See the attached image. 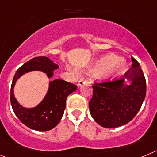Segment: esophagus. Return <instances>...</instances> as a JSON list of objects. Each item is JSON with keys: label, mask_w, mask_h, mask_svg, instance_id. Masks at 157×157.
<instances>
[{"label": "esophagus", "mask_w": 157, "mask_h": 157, "mask_svg": "<svg viewBox=\"0 0 157 157\" xmlns=\"http://www.w3.org/2000/svg\"><path fill=\"white\" fill-rule=\"evenodd\" d=\"M84 83H86V80L83 78L80 79V80H79L78 83H77V87H80V86L84 84Z\"/></svg>", "instance_id": "1"}]
</instances>
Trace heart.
Here are the masks:
<instances>
[{"mask_svg": "<svg viewBox=\"0 0 157 157\" xmlns=\"http://www.w3.org/2000/svg\"><path fill=\"white\" fill-rule=\"evenodd\" d=\"M92 72H103L102 74L108 79H116L121 77L128 70V64L117 56L106 55L95 62L90 69Z\"/></svg>", "mask_w": 157, "mask_h": 157, "instance_id": "obj_1", "label": "heart"}]
</instances>
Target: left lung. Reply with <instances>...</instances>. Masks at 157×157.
<instances>
[{"label": "left lung", "instance_id": "obj_1", "mask_svg": "<svg viewBox=\"0 0 157 157\" xmlns=\"http://www.w3.org/2000/svg\"><path fill=\"white\" fill-rule=\"evenodd\" d=\"M132 67L125 79L93 84V97L89 101L91 116L105 128H116L129 122L141 108L146 93V82L140 63L132 57Z\"/></svg>", "mask_w": 157, "mask_h": 157}]
</instances>
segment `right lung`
I'll return each mask as SVG.
<instances>
[{
	"label": "right lung",
	"instance_id": "1",
	"mask_svg": "<svg viewBox=\"0 0 157 157\" xmlns=\"http://www.w3.org/2000/svg\"><path fill=\"white\" fill-rule=\"evenodd\" d=\"M59 66L46 56H38L23 64L13 78L11 87V104L16 116L31 129L36 131H49L58 125L66 108V101L69 94L77 89V86L63 80L56 79L49 82V87L43 100L36 107L26 108L16 100L14 87L19 77L28 72L42 71L49 78L53 76V70Z\"/></svg>",
	"mask_w": 157,
	"mask_h": 157
}]
</instances>
